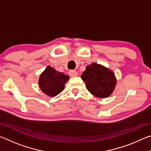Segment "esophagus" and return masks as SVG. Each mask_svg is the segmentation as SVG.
<instances>
[{"mask_svg":"<svg viewBox=\"0 0 151 151\" xmlns=\"http://www.w3.org/2000/svg\"><path fill=\"white\" fill-rule=\"evenodd\" d=\"M68 74H69V75L70 76H72V77H75V76H76L78 75V73L76 72V71L74 70H71L69 71V73H68Z\"/></svg>","mask_w":151,"mask_h":151,"instance_id":"esophagus-1","label":"esophagus"}]
</instances>
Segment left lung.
<instances>
[{
  "instance_id": "1",
  "label": "left lung",
  "mask_w": 151,
  "mask_h": 151,
  "mask_svg": "<svg viewBox=\"0 0 151 151\" xmlns=\"http://www.w3.org/2000/svg\"><path fill=\"white\" fill-rule=\"evenodd\" d=\"M81 78L87 90L98 98L111 96L116 85V78L113 71L95 63L86 66Z\"/></svg>"
}]
</instances>
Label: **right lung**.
<instances>
[{
    "label": "right lung",
    "instance_id": "right-lung-1",
    "mask_svg": "<svg viewBox=\"0 0 151 151\" xmlns=\"http://www.w3.org/2000/svg\"><path fill=\"white\" fill-rule=\"evenodd\" d=\"M69 80V76L63 73L56 70L54 68L48 66L40 74L39 79V85L43 93L47 96L54 97L60 93L65 85Z\"/></svg>",
    "mask_w": 151,
    "mask_h": 151
}]
</instances>
